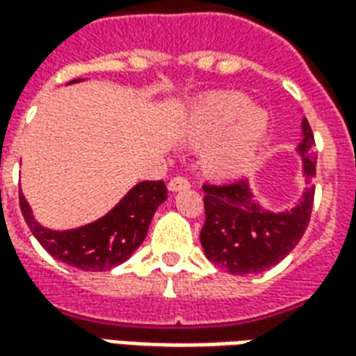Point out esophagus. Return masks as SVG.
Here are the masks:
<instances>
[{
    "mask_svg": "<svg viewBox=\"0 0 356 356\" xmlns=\"http://www.w3.org/2000/svg\"><path fill=\"white\" fill-rule=\"evenodd\" d=\"M170 191L171 193H177V191H183V188H188L191 186V181L183 175H177V177H173L170 181Z\"/></svg>",
    "mask_w": 356,
    "mask_h": 356,
    "instance_id": "obj_1",
    "label": "esophagus"
}]
</instances>
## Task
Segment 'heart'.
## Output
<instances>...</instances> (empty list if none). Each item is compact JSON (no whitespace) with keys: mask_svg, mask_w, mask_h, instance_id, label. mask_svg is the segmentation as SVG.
I'll return each mask as SVG.
<instances>
[{"mask_svg":"<svg viewBox=\"0 0 356 356\" xmlns=\"http://www.w3.org/2000/svg\"><path fill=\"white\" fill-rule=\"evenodd\" d=\"M268 135V116L252 106L240 93H211L194 104L186 120V137L194 145H204L216 137L206 163L221 177H238L246 173Z\"/></svg>","mask_w":356,"mask_h":356,"instance_id":"heart-1","label":"heart"}]
</instances>
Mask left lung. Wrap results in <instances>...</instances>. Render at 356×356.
Wrapping results in <instances>:
<instances>
[{"instance_id":"left-lung-1","label":"left lung","mask_w":356,"mask_h":356,"mask_svg":"<svg viewBox=\"0 0 356 356\" xmlns=\"http://www.w3.org/2000/svg\"><path fill=\"white\" fill-rule=\"evenodd\" d=\"M301 127L303 140L298 150L309 186L298 206L280 213L263 209L254 200L246 179L202 186L206 223L200 231V242L206 257L217 267L232 275H257L275 267L298 246L313 211V177L316 175L314 135L307 118Z\"/></svg>"}]
</instances>
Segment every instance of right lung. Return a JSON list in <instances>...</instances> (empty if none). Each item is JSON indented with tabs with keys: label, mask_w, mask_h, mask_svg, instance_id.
<instances>
[{
	"label": "right lung",
	"mask_w": 356,
	"mask_h": 356,
	"mask_svg": "<svg viewBox=\"0 0 356 356\" xmlns=\"http://www.w3.org/2000/svg\"><path fill=\"white\" fill-rule=\"evenodd\" d=\"M76 81L81 80L70 83ZM165 198L168 188L163 181H143L101 219L70 231H51L35 221L26 198L19 196L20 211L38 242L58 261L93 273L108 270L131 257Z\"/></svg>",
	"instance_id": "obj_1"
}]
</instances>
